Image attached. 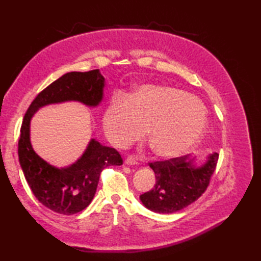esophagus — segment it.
I'll return each mask as SVG.
<instances>
[{
	"label": "esophagus",
	"mask_w": 261,
	"mask_h": 261,
	"mask_svg": "<svg viewBox=\"0 0 261 261\" xmlns=\"http://www.w3.org/2000/svg\"><path fill=\"white\" fill-rule=\"evenodd\" d=\"M124 164L127 165V166H135V165H138V162H137V159H136L135 157L129 156V157H127V158L125 159Z\"/></svg>",
	"instance_id": "34e87169"
}]
</instances>
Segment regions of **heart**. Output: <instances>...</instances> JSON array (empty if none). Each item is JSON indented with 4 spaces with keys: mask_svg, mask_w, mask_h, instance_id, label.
Returning a JSON list of instances; mask_svg holds the SVG:
<instances>
[{
    "mask_svg": "<svg viewBox=\"0 0 261 261\" xmlns=\"http://www.w3.org/2000/svg\"><path fill=\"white\" fill-rule=\"evenodd\" d=\"M207 116L198 99L179 88L142 85L124 101H114L103 116L105 136L123 148L141 137L154 156L174 159L196 147L207 130Z\"/></svg>",
    "mask_w": 261,
    "mask_h": 261,
    "instance_id": "heart-1",
    "label": "heart"
}]
</instances>
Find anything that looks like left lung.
I'll list each match as a JSON object with an SVG mask.
<instances>
[{"label": "left lung", "instance_id": "1", "mask_svg": "<svg viewBox=\"0 0 261 261\" xmlns=\"http://www.w3.org/2000/svg\"><path fill=\"white\" fill-rule=\"evenodd\" d=\"M218 159L219 153L213 152L202 165H196L191 154L151 163L149 166L156 175V184L140 195V201L156 213L170 214L182 210L206 191Z\"/></svg>", "mask_w": 261, "mask_h": 261}]
</instances>
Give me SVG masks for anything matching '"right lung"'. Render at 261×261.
Segmentation results:
<instances>
[{
  "instance_id": "obj_1",
  "label": "right lung",
  "mask_w": 261,
  "mask_h": 261,
  "mask_svg": "<svg viewBox=\"0 0 261 261\" xmlns=\"http://www.w3.org/2000/svg\"><path fill=\"white\" fill-rule=\"evenodd\" d=\"M104 86L99 69L67 73L38 94L23 118L18 148L20 166L33 195L56 213L71 215L86 208L96 193L101 171L109 166H121L123 160L114 148L91 139L74 164L60 168L53 166L33 150L31 119L39 109L50 104L80 102L96 108L103 101Z\"/></svg>"
}]
</instances>
